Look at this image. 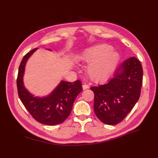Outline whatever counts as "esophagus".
<instances>
[{
	"instance_id": "34e87169",
	"label": "esophagus",
	"mask_w": 158,
	"mask_h": 158,
	"mask_svg": "<svg viewBox=\"0 0 158 158\" xmlns=\"http://www.w3.org/2000/svg\"><path fill=\"white\" fill-rule=\"evenodd\" d=\"M82 88H83L84 90H85V89L89 88V86L86 84H84V85H82Z\"/></svg>"
}]
</instances>
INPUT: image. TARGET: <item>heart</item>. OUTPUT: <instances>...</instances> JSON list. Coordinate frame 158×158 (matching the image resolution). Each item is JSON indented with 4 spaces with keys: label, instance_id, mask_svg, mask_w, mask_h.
<instances>
[{
    "label": "heart",
    "instance_id": "b5f03b06",
    "mask_svg": "<svg viewBox=\"0 0 158 158\" xmlns=\"http://www.w3.org/2000/svg\"><path fill=\"white\" fill-rule=\"evenodd\" d=\"M80 60L88 64V74L94 82L107 80L114 73L120 60V55L107 44H101L85 50Z\"/></svg>",
    "mask_w": 158,
    "mask_h": 158
}]
</instances>
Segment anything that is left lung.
<instances>
[{
	"instance_id": "8db88e82",
	"label": "left lung",
	"mask_w": 158,
	"mask_h": 158,
	"mask_svg": "<svg viewBox=\"0 0 158 158\" xmlns=\"http://www.w3.org/2000/svg\"><path fill=\"white\" fill-rule=\"evenodd\" d=\"M142 77L140 62L131 57L106 84L91 88L94 93V112L100 121L114 125L127 117L140 98Z\"/></svg>"
}]
</instances>
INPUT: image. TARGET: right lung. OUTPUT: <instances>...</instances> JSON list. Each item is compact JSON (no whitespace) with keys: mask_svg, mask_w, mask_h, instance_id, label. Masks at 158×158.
Instances as JSON below:
<instances>
[{"mask_svg":"<svg viewBox=\"0 0 158 158\" xmlns=\"http://www.w3.org/2000/svg\"><path fill=\"white\" fill-rule=\"evenodd\" d=\"M37 49H33L23 56L19 67L17 78L19 98L37 121L46 125H59L70 114L76 98L82 91V83L79 80L74 82L61 81L47 96H34L25 88L23 75L27 60Z\"/></svg>","mask_w":158,"mask_h":158,"instance_id":"obj_1","label":"right lung"}]
</instances>
